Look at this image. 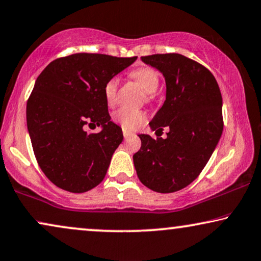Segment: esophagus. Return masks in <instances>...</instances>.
Returning a JSON list of instances; mask_svg holds the SVG:
<instances>
[{"instance_id":"34e87169","label":"esophagus","mask_w":261,"mask_h":261,"mask_svg":"<svg viewBox=\"0 0 261 261\" xmlns=\"http://www.w3.org/2000/svg\"><path fill=\"white\" fill-rule=\"evenodd\" d=\"M129 135H130L129 132H127V130H123V137H124V139H128V137H129Z\"/></svg>"}]
</instances>
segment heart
<instances>
[{
    "label": "heart",
    "instance_id": "1",
    "mask_svg": "<svg viewBox=\"0 0 261 261\" xmlns=\"http://www.w3.org/2000/svg\"><path fill=\"white\" fill-rule=\"evenodd\" d=\"M129 77L138 83L145 90V99L147 101L153 100L154 92L160 86L161 79L160 74L151 67H140L132 70L129 73ZM118 90V79L117 77H111L104 85V97L108 106H114L116 101ZM114 120L120 124L123 129L134 130L140 126L141 123L146 120V114L140 110H129V109H120L114 114Z\"/></svg>",
    "mask_w": 261,
    "mask_h": 261
}]
</instances>
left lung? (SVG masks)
I'll list each match as a JSON object with an SVG mask.
<instances>
[{
    "instance_id": "1",
    "label": "left lung",
    "mask_w": 261,
    "mask_h": 261,
    "mask_svg": "<svg viewBox=\"0 0 261 261\" xmlns=\"http://www.w3.org/2000/svg\"><path fill=\"white\" fill-rule=\"evenodd\" d=\"M163 73L167 98L152 118V130L169 128L167 138L140 134L141 147L133 155L139 180L158 193H172L191 185L207 164L223 132L222 94L213 74L180 54L143 56Z\"/></svg>"
}]
</instances>
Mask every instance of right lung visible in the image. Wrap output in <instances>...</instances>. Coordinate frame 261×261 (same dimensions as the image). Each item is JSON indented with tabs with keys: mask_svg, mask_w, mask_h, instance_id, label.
I'll list each match as a JSON object with an SVG mask.
<instances>
[{
	"mask_svg": "<svg viewBox=\"0 0 261 261\" xmlns=\"http://www.w3.org/2000/svg\"><path fill=\"white\" fill-rule=\"evenodd\" d=\"M135 60L73 54L54 60L37 77L26 106L27 129L37 163L59 188L84 193L106 177L123 134L110 121L104 85ZM85 125L103 129L87 134Z\"/></svg>",
	"mask_w": 261,
	"mask_h": 261,
	"instance_id": "add662e5",
	"label": "right lung"
}]
</instances>
